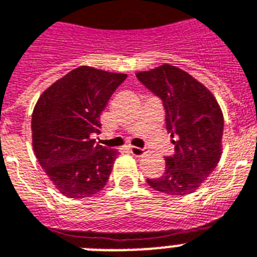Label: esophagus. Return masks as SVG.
<instances>
[{"instance_id":"34e87169","label":"esophagus","mask_w":257,"mask_h":257,"mask_svg":"<svg viewBox=\"0 0 257 257\" xmlns=\"http://www.w3.org/2000/svg\"><path fill=\"white\" fill-rule=\"evenodd\" d=\"M131 151V154L135 155V156H143V155L146 154V150H143V148H139V147H129L128 148Z\"/></svg>"}]
</instances>
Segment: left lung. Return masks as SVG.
Masks as SVG:
<instances>
[{
	"label": "left lung",
	"instance_id": "obj_1",
	"mask_svg": "<svg viewBox=\"0 0 257 257\" xmlns=\"http://www.w3.org/2000/svg\"><path fill=\"white\" fill-rule=\"evenodd\" d=\"M136 76L163 101L166 126L175 154L166 158L159 178L147 179L156 191L172 197L194 193L217 167L222 154L224 115L210 90L171 64H162Z\"/></svg>",
	"mask_w": 257,
	"mask_h": 257
}]
</instances>
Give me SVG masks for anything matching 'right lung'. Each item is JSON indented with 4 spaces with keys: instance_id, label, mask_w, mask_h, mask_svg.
I'll list each match as a JSON object with an SVG mask.
<instances>
[{
    "instance_id": "add662e5",
    "label": "right lung",
    "mask_w": 257,
    "mask_h": 257,
    "mask_svg": "<svg viewBox=\"0 0 257 257\" xmlns=\"http://www.w3.org/2000/svg\"><path fill=\"white\" fill-rule=\"evenodd\" d=\"M126 74L81 66L43 91L32 113L37 162L68 198H86L105 187L118 151L93 139L99 115Z\"/></svg>"
}]
</instances>
